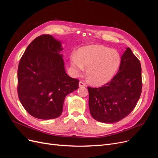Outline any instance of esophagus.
Instances as JSON below:
<instances>
[{
    "label": "esophagus",
    "mask_w": 158,
    "mask_h": 158,
    "mask_svg": "<svg viewBox=\"0 0 158 158\" xmlns=\"http://www.w3.org/2000/svg\"><path fill=\"white\" fill-rule=\"evenodd\" d=\"M85 85H85V84L84 82H82V81H80V82H79V87H80V88L85 87Z\"/></svg>",
    "instance_id": "obj_1"
}]
</instances>
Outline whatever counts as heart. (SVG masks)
Segmentation results:
<instances>
[{"label": "heart", "instance_id": "heart-1", "mask_svg": "<svg viewBox=\"0 0 158 158\" xmlns=\"http://www.w3.org/2000/svg\"><path fill=\"white\" fill-rule=\"evenodd\" d=\"M121 63L118 52L109 47L92 45L78 50L77 56L72 57L70 64L77 73L87 69L86 78L95 85L107 83L115 74Z\"/></svg>", "mask_w": 158, "mask_h": 158}]
</instances>
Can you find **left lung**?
Segmentation results:
<instances>
[{"label": "left lung", "instance_id": "obj_1", "mask_svg": "<svg viewBox=\"0 0 158 158\" xmlns=\"http://www.w3.org/2000/svg\"><path fill=\"white\" fill-rule=\"evenodd\" d=\"M141 70L140 60L128 47L117 74L110 82L98 88L88 87L89 111L95 120L117 123L131 113L142 92Z\"/></svg>", "mask_w": 158, "mask_h": 158}]
</instances>
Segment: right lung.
I'll list each match as a JSON object with an SVG mask.
<instances>
[{
	"mask_svg": "<svg viewBox=\"0 0 158 158\" xmlns=\"http://www.w3.org/2000/svg\"><path fill=\"white\" fill-rule=\"evenodd\" d=\"M61 42L51 35L36 37L27 46L18 69V94L27 112L40 119L59 117L66 95L79 80L64 69Z\"/></svg>",
	"mask_w": 158,
	"mask_h": 158,
	"instance_id": "obj_1",
	"label": "right lung"
}]
</instances>
